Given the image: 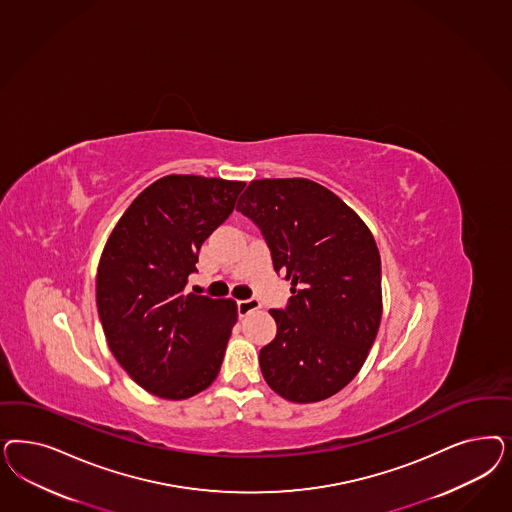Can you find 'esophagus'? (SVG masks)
<instances>
[{
	"instance_id": "1",
	"label": "esophagus",
	"mask_w": 512,
	"mask_h": 512,
	"mask_svg": "<svg viewBox=\"0 0 512 512\" xmlns=\"http://www.w3.org/2000/svg\"><path fill=\"white\" fill-rule=\"evenodd\" d=\"M256 309H260V301L254 299V297L237 301V313H239V316H247L248 313H252Z\"/></svg>"
}]
</instances>
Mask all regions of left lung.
Wrapping results in <instances>:
<instances>
[{"mask_svg": "<svg viewBox=\"0 0 512 512\" xmlns=\"http://www.w3.org/2000/svg\"><path fill=\"white\" fill-rule=\"evenodd\" d=\"M237 211L292 281L288 305L269 311L277 335L260 350L265 382L294 403L328 399L358 375L379 331L377 243L343 199L309 179L252 181Z\"/></svg>", "mask_w": 512, "mask_h": 512, "instance_id": "1", "label": "left lung"}]
</instances>
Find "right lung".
<instances>
[{
  "label": "right lung",
  "mask_w": 512,
  "mask_h": 512,
  "mask_svg": "<svg viewBox=\"0 0 512 512\" xmlns=\"http://www.w3.org/2000/svg\"><path fill=\"white\" fill-rule=\"evenodd\" d=\"M243 188L198 175L162 177L133 199L101 252L96 303L107 345L154 396H196L220 371L237 305L184 288L203 241Z\"/></svg>",
  "instance_id": "add662e5"
}]
</instances>
